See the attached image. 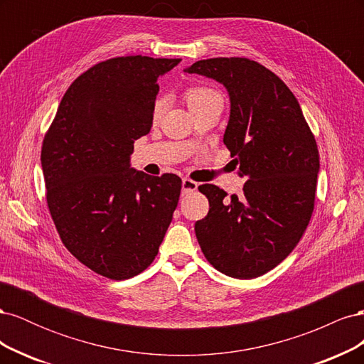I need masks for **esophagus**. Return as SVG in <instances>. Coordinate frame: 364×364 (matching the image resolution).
Instances as JSON below:
<instances>
[{
	"label": "esophagus",
	"mask_w": 364,
	"mask_h": 364,
	"mask_svg": "<svg viewBox=\"0 0 364 364\" xmlns=\"http://www.w3.org/2000/svg\"><path fill=\"white\" fill-rule=\"evenodd\" d=\"M196 190H197V182H194V181H191L188 178L182 179V194L183 196L190 194V193H194Z\"/></svg>",
	"instance_id": "esophagus-1"
}]
</instances>
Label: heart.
I'll use <instances>...</instances> for the list:
<instances>
[{
	"mask_svg": "<svg viewBox=\"0 0 364 364\" xmlns=\"http://www.w3.org/2000/svg\"><path fill=\"white\" fill-rule=\"evenodd\" d=\"M183 100L186 102V105H188V107L191 109V111H197V109H200L203 106H208L211 103H223V97L222 94H220L217 90H214V87L211 86H206V85H190L186 86L183 92ZM164 112V103L162 100H155V103H153V107H151V117L158 119Z\"/></svg>",
	"mask_w": 364,
	"mask_h": 364,
	"instance_id": "b5f03b06",
	"label": "heart"
}]
</instances>
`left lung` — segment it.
I'll return each mask as SVG.
<instances>
[{
    "label": "left lung",
    "instance_id": "1",
    "mask_svg": "<svg viewBox=\"0 0 364 364\" xmlns=\"http://www.w3.org/2000/svg\"><path fill=\"white\" fill-rule=\"evenodd\" d=\"M186 71L226 86L230 117L223 142L247 179L240 197H228L213 183L199 186L209 211L194 226L197 241L218 272L258 278L289 257L310 223L318 171L316 138L294 94L264 65L213 58Z\"/></svg>",
    "mask_w": 364,
    "mask_h": 364
}]
</instances>
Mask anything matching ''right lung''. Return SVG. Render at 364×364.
Segmentation results:
<instances>
[{
	"instance_id": "right-lung-1",
	"label": "right lung",
	"mask_w": 364,
	"mask_h": 364,
	"mask_svg": "<svg viewBox=\"0 0 364 364\" xmlns=\"http://www.w3.org/2000/svg\"><path fill=\"white\" fill-rule=\"evenodd\" d=\"M181 59L121 56L70 85L42 141L47 205L62 243L87 269L121 281L155 259L182 181L129 168L151 129L158 77Z\"/></svg>"
}]
</instances>
